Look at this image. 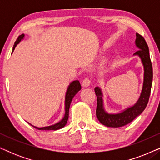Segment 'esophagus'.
Returning a JSON list of instances; mask_svg holds the SVG:
<instances>
[{
    "instance_id": "obj_1",
    "label": "esophagus",
    "mask_w": 160,
    "mask_h": 160,
    "mask_svg": "<svg viewBox=\"0 0 160 160\" xmlns=\"http://www.w3.org/2000/svg\"><path fill=\"white\" fill-rule=\"evenodd\" d=\"M91 80L89 78H85L82 82V86L84 87H87L90 85Z\"/></svg>"
}]
</instances>
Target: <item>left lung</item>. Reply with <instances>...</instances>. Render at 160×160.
Here are the masks:
<instances>
[{"mask_svg": "<svg viewBox=\"0 0 160 160\" xmlns=\"http://www.w3.org/2000/svg\"><path fill=\"white\" fill-rule=\"evenodd\" d=\"M135 45L138 50L135 52L134 55H138L141 59L144 68V79L142 92L138 100L132 107L126 108L119 113H108L103 108L102 93L100 87H95V92L97 96V108L96 116L100 122L103 125L110 128H120L130 123L138 116L144 111L149 100L151 89H152L153 69L151 62L148 47L145 39L142 36L136 33Z\"/></svg>", "mask_w": 160, "mask_h": 160, "instance_id": "left-lung-1", "label": "left lung"}]
</instances>
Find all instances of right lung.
I'll use <instances>...</instances> for the list:
<instances>
[{"instance_id": "add662e5", "label": "right lung", "mask_w": 160, "mask_h": 160, "mask_svg": "<svg viewBox=\"0 0 160 160\" xmlns=\"http://www.w3.org/2000/svg\"><path fill=\"white\" fill-rule=\"evenodd\" d=\"M25 37V35L22 34L18 37V38L17 39V41H15L14 47H13V51H14L15 47H17V45L20 42L21 40H22ZM82 89V87H81L80 82H78V80L73 81L72 82L70 85L68 86V88L67 89L66 92V95H65V116L63 117V119L60 121L58 123L53 124V125L51 126H48V127H43V128H37L36 126L30 125L33 127L34 128L38 129V130H59V129L62 128L63 127L65 126V124H67L68 119V116H69V108H70V105H71V102L72 101V99L74 96L76 95V94L78 92L80 89Z\"/></svg>"}]
</instances>
